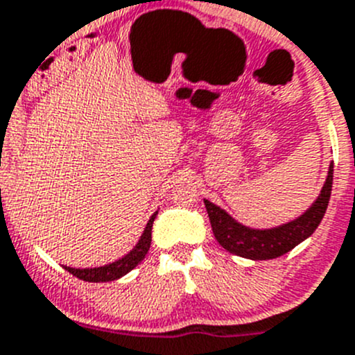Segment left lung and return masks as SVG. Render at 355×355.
Here are the masks:
<instances>
[{
    "label": "left lung",
    "mask_w": 355,
    "mask_h": 355,
    "mask_svg": "<svg viewBox=\"0 0 355 355\" xmlns=\"http://www.w3.org/2000/svg\"><path fill=\"white\" fill-rule=\"evenodd\" d=\"M333 184V162L329 164L328 176L324 179L318 198L311 203L305 212L285 224L272 227H250L238 223L223 207L203 198L207 214L216 240L227 252L252 261H268L285 255L298 243L307 240L321 223L328 207Z\"/></svg>",
    "instance_id": "left-lung-1"
}]
</instances>
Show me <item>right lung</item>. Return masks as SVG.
<instances>
[{
  "label": "right lung",
  "instance_id": "1",
  "mask_svg": "<svg viewBox=\"0 0 355 355\" xmlns=\"http://www.w3.org/2000/svg\"><path fill=\"white\" fill-rule=\"evenodd\" d=\"M157 214H159V210L153 212V216L150 217L145 230H143L141 236H139L138 243H136L124 257L117 259V261L110 262V264L98 266V268H70V266H63V269L69 271L70 275L77 276L79 279H83V282L89 283H107L122 278V276L128 275L129 271H132V269L145 259V255L148 254L150 245H152V226Z\"/></svg>",
  "mask_w": 355,
  "mask_h": 355
}]
</instances>
